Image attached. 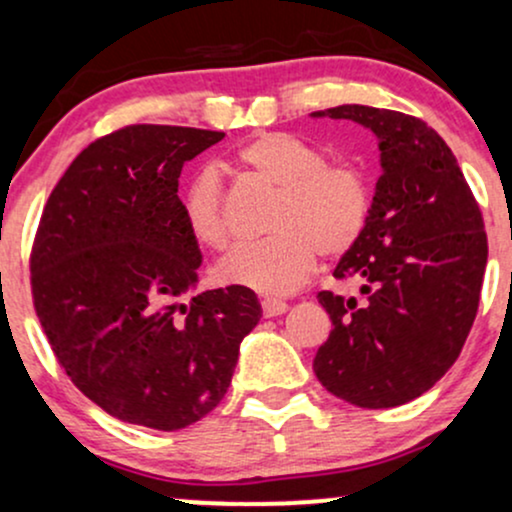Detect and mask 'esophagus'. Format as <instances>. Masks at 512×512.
Instances as JSON below:
<instances>
[{
	"instance_id": "1",
	"label": "esophagus",
	"mask_w": 512,
	"mask_h": 512,
	"mask_svg": "<svg viewBox=\"0 0 512 512\" xmlns=\"http://www.w3.org/2000/svg\"><path fill=\"white\" fill-rule=\"evenodd\" d=\"M286 310H289V303L281 301V298H264V301H262V313H264V317L284 315Z\"/></svg>"
}]
</instances>
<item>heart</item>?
Returning a JSON list of instances; mask_svg holds the SVG:
<instances>
[{"instance_id":"heart-1","label":"heart","mask_w":512,"mask_h":512,"mask_svg":"<svg viewBox=\"0 0 512 512\" xmlns=\"http://www.w3.org/2000/svg\"><path fill=\"white\" fill-rule=\"evenodd\" d=\"M233 163L279 187L269 236L233 245L216 267L228 286L284 296L308 279L322 257H339L366 231L373 192L366 170L356 163H327L320 146L286 132H262L233 154ZM182 219L197 243L223 248L226 223L221 180L204 168L180 195Z\"/></svg>"}]
</instances>
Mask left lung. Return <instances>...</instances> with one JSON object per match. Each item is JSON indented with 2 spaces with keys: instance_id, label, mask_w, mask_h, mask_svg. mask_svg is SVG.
Masks as SVG:
<instances>
[{
  "instance_id": "8db88e82",
  "label": "left lung",
  "mask_w": 512,
  "mask_h": 512,
  "mask_svg": "<svg viewBox=\"0 0 512 512\" xmlns=\"http://www.w3.org/2000/svg\"><path fill=\"white\" fill-rule=\"evenodd\" d=\"M313 117L351 120L378 137L380 175L363 236L334 267L358 296L317 293L332 332L313 370L363 409L407 404L448 373L477 317L484 219L443 137L419 117L339 105Z\"/></svg>"
}]
</instances>
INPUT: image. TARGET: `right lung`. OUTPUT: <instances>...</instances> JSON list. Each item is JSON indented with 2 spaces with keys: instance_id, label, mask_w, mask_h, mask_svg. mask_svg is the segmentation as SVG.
<instances>
[{
  "instance_id": "right-lung-1",
  "label": "right lung",
  "mask_w": 512,
  "mask_h": 512,
  "mask_svg": "<svg viewBox=\"0 0 512 512\" xmlns=\"http://www.w3.org/2000/svg\"><path fill=\"white\" fill-rule=\"evenodd\" d=\"M223 132L129 125L88 144L55 185L31 252L33 305L64 373L115 419L178 431L226 395L262 305L197 286L178 178Z\"/></svg>"
}]
</instances>
